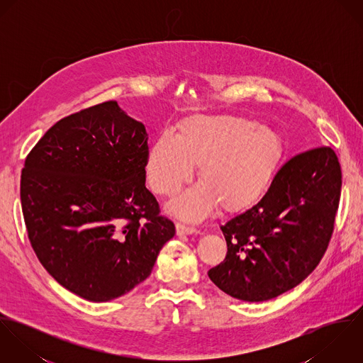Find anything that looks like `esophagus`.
<instances>
[{
	"label": "esophagus",
	"instance_id": "1",
	"mask_svg": "<svg viewBox=\"0 0 363 363\" xmlns=\"http://www.w3.org/2000/svg\"><path fill=\"white\" fill-rule=\"evenodd\" d=\"M176 230L179 235H194L199 233V229L194 226H189L184 223H176Z\"/></svg>",
	"mask_w": 363,
	"mask_h": 363
}]
</instances>
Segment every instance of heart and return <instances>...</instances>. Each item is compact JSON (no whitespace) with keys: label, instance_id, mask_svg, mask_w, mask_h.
<instances>
[{"label":"heart","instance_id":"1","mask_svg":"<svg viewBox=\"0 0 363 363\" xmlns=\"http://www.w3.org/2000/svg\"><path fill=\"white\" fill-rule=\"evenodd\" d=\"M284 154L279 134L238 116H191L177 124L176 135L162 131L145 163L151 190L174 196L199 164V184L176 199L169 211L196 220L218 203L226 211L255 206L271 187Z\"/></svg>","mask_w":363,"mask_h":363}]
</instances>
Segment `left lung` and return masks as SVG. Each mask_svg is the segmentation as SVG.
Segmentation results:
<instances>
[{"instance_id":"obj_1","label":"left lung","mask_w":363,"mask_h":363,"mask_svg":"<svg viewBox=\"0 0 363 363\" xmlns=\"http://www.w3.org/2000/svg\"><path fill=\"white\" fill-rule=\"evenodd\" d=\"M341 184L338 157L328 147L289 159L256 206L220 226L228 253L208 271L209 279L245 302L299 285L327 250Z\"/></svg>"}]
</instances>
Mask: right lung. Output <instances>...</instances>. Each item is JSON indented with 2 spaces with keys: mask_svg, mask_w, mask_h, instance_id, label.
Returning a JSON list of instances; mask_svg holds the SVG:
<instances>
[{
  "mask_svg": "<svg viewBox=\"0 0 363 363\" xmlns=\"http://www.w3.org/2000/svg\"><path fill=\"white\" fill-rule=\"evenodd\" d=\"M145 125L110 101L57 121L25 160L30 245L69 292L116 299L145 281L174 225L145 187Z\"/></svg>",
  "mask_w": 363,
  "mask_h": 363,
  "instance_id": "1",
  "label": "right lung"
}]
</instances>
